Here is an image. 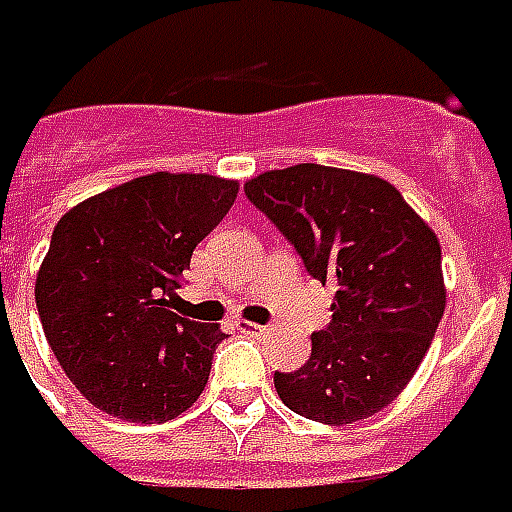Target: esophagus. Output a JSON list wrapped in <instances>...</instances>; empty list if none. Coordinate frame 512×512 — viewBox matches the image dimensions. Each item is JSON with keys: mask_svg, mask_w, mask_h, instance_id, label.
Segmentation results:
<instances>
[{"mask_svg": "<svg viewBox=\"0 0 512 512\" xmlns=\"http://www.w3.org/2000/svg\"><path fill=\"white\" fill-rule=\"evenodd\" d=\"M241 327V332H249V335H266L271 327H266V324H257V321H241L238 324Z\"/></svg>", "mask_w": 512, "mask_h": 512, "instance_id": "34e87169", "label": "esophagus"}]
</instances>
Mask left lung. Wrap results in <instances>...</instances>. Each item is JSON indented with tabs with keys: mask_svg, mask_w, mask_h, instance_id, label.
<instances>
[{
	"mask_svg": "<svg viewBox=\"0 0 512 512\" xmlns=\"http://www.w3.org/2000/svg\"><path fill=\"white\" fill-rule=\"evenodd\" d=\"M244 191L307 271L338 285L310 360L274 374L280 399L330 427L380 413L421 366L446 307L438 235L391 182L363 171L299 163Z\"/></svg>",
	"mask_w": 512,
	"mask_h": 512,
	"instance_id": "obj_1",
	"label": "left lung"
}]
</instances>
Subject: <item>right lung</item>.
<instances>
[{"label":"right lung","mask_w":512,"mask_h":512,"mask_svg":"<svg viewBox=\"0 0 512 512\" xmlns=\"http://www.w3.org/2000/svg\"><path fill=\"white\" fill-rule=\"evenodd\" d=\"M235 196V180L155 171L57 221L35 305L57 363L91 405L160 424L205 391L224 332L177 316L171 302L196 244Z\"/></svg>","instance_id":"right-lung-1"}]
</instances>
